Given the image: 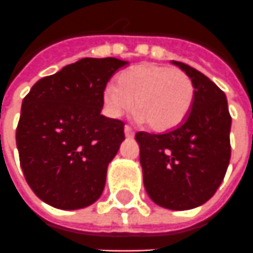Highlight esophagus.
<instances>
[{"label":"esophagus","instance_id":"1","mask_svg":"<svg viewBox=\"0 0 253 253\" xmlns=\"http://www.w3.org/2000/svg\"><path fill=\"white\" fill-rule=\"evenodd\" d=\"M124 132H125V136H126V137H133V135H135L133 129H132L130 126H128V125H125V128H124Z\"/></svg>","mask_w":253,"mask_h":253}]
</instances>
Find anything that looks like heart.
Instances as JSON below:
<instances>
[{
	"mask_svg": "<svg viewBox=\"0 0 253 253\" xmlns=\"http://www.w3.org/2000/svg\"><path fill=\"white\" fill-rule=\"evenodd\" d=\"M194 100V85L182 70L169 66L142 63L121 73L117 84L103 90L104 107L111 117H120L133 107L136 120L164 132L186 120Z\"/></svg>",
	"mask_w": 253,
	"mask_h": 253,
	"instance_id": "b5f03b06",
	"label": "heart"
}]
</instances>
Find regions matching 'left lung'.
Here are the masks:
<instances>
[{"label":"left lung","mask_w":253,"mask_h":253,"mask_svg":"<svg viewBox=\"0 0 253 253\" xmlns=\"http://www.w3.org/2000/svg\"><path fill=\"white\" fill-rule=\"evenodd\" d=\"M194 85V100L180 125L163 133L137 132L143 182L150 198L173 211L191 210L216 193L229 167L231 116L226 95L191 66L172 60Z\"/></svg>","instance_id":"8db88e82"}]
</instances>
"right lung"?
Listing matches in <instances>:
<instances>
[{
  "instance_id": "add662e5",
  "label": "right lung",
  "mask_w": 253,
  "mask_h": 253,
  "mask_svg": "<svg viewBox=\"0 0 253 253\" xmlns=\"http://www.w3.org/2000/svg\"><path fill=\"white\" fill-rule=\"evenodd\" d=\"M128 62L84 57L37 81L16 128L20 167L31 190L59 210L102 196L109 163L125 139L124 123L100 114L103 90Z\"/></svg>"
}]
</instances>
